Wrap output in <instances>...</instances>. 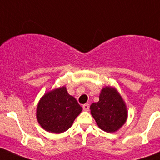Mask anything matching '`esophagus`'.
<instances>
[{
  "label": "esophagus",
  "instance_id": "obj_1",
  "mask_svg": "<svg viewBox=\"0 0 160 160\" xmlns=\"http://www.w3.org/2000/svg\"><path fill=\"white\" fill-rule=\"evenodd\" d=\"M83 109L84 110H85V111H87V110H89V109H90V105L89 104H85V105H83Z\"/></svg>",
  "mask_w": 160,
  "mask_h": 160
}]
</instances>
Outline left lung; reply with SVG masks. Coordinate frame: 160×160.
Segmentation results:
<instances>
[{"instance_id": "8db88e82", "label": "left lung", "mask_w": 160, "mask_h": 160, "mask_svg": "<svg viewBox=\"0 0 160 160\" xmlns=\"http://www.w3.org/2000/svg\"><path fill=\"white\" fill-rule=\"evenodd\" d=\"M90 113L100 129L113 133L126 122L128 111L121 95L115 88L105 86L101 90L100 100L90 105Z\"/></svg>"}]
</instances>
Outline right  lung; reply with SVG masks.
Here are the masks:
<instances>
[{
    "label": "right lung",
    "mask_w": 160,
    "mask_h": 160,
    "mask_svg": "<svg viewBox=\"0 0 160 160\" xmlns=\"http://www.w3.org/2000/svg\"><path fill=\"white\" fill-rule=\"evenodd\" d=\"M82 107L69 95L65 86L56 88L42 96L37 105L36 118L45 130L60 134L70 129Z\"/></svg>",
    "instance_id": "obj_1"
}]
</instances>
